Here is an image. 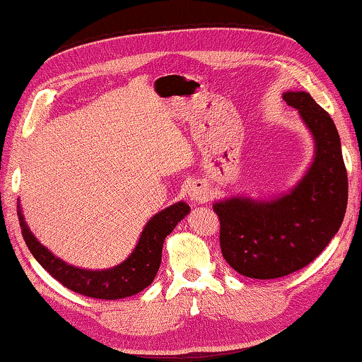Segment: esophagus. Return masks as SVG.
Returning a JSON list of instances; mask_svg holds the SVG:
<instances>
[{
  "instance_id": "esophagus-1",
  "label": "esophagus",
  "mask_w": 362,
  "mask_h": 362,
  "mask_svg": "<svg viewBox=\"0 0 362 362\" xmlns=\"http://www.w3.org/2000/svg\"><path fill=\"white\" fill-rule=\"evenodd\" d=\"M188 195L197 203H204L208 202L209 198V190L206 188V185L202 182H193L190 188H188Z\"/></svg>"
}]
</instances>
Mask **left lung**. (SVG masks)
<instances>
[{"label":"left lung","instance_id":"1","mask_svg":"<svg viewBox=\"0 0 362 362\" xmlns=\"http://www.w3.org/2000/svg\"><path fill=\"white\" fill-rule=\"evenodd\" d=\"M315 138V159L289 195L274 202L230 198L213 204L224 260L242 276H288L320 255L343 223L348 174L335 123L307 93H286Z\"/></svg>","mask_w":362,"mask_h":362}]
</instances>
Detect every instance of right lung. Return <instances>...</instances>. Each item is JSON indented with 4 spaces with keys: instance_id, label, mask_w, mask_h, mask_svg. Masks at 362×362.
I'll return each instance as SVG.
<instances>
[{
    "instance_id": "right-lung-1",
    "label": "right lung",
    "mask_w": 362,
    "mask_h": 362,
    "mask_svg": "<svg viewBox=\"0 0 362 362\" xmlns=\"http://www.w3.org/2000/svg\"><path fill=\"white\" fill-rule=\"evenodd\" d=\"M188 213H190V206L180 202L156 214L144 228L132 255L122 265L112 269H102V272L74 268L66 265L60 258L53 257L32 235L21 211L18 214L23 237L30 253L58 283L71 289L73 293L88 296V298L115 300L141 293L144 288L153 283L160 265L164 239Z\"/></svg>"
}]
</instances>
